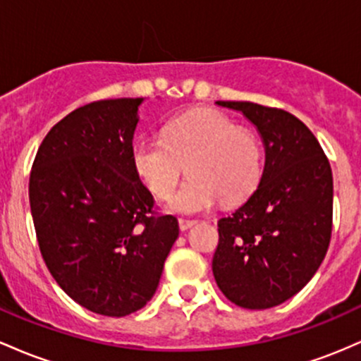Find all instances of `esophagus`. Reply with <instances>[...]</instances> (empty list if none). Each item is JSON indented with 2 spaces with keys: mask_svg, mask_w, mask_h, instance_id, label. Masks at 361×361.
Segmentation results:
<instances>
[{
  "mask_svg": "<svg viewBox=\"0 0 361 361\" xmlns=\"http://www.w3.org/2000/svg\"><path fill=\"white\" fill-rule=\"evenodd\" d=\"M192 225H196V220H191V218H179V226H180V230L191 228Z\"/></svg>",
  "mask_w": 361,
  "mask_h": 361,
  "instance_id": "obj_1",
  "label": "esophagus"
}]
</instances>
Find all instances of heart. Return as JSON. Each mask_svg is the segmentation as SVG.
Listing matches in <instances>:
<instances>
[{
    "label": "heart",
    "mask_w": 361,
    "mask_h": 361,
    "mask_svg": "<svg viewBox=\"0 0 361 361\" xmlns=\"http://www.w3.org/2000/svg\"><path fill=\"white\" fill-rule=\"evenodd\" d=\"M131 161L155 196H167L188 170L189 179L170 194L177 213H201L220 200L232 206L245 201L262 176V147L257 135L237 126L225 112L200 109L167 124L164 137L140 136L131 145Z\"/></svg>",
    "instance_id": "obj_1"
}]
</instances>
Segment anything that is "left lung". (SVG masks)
I'll list each match as a JSON object with an SVG mask.
<instances>
[{"label": "left lung", "instance_id": "obj_1", "mask_svg": "<svg viewBox=\"0 0 361 361\" xmlns=\"http://www.w3.org/2000/svg\"><path fill=\"white\" fill-rule=\"evenodd\" d=\"M216 104L256 124L266 165L252 196L218 220L213 274L235 305L271 309L298 293L326 257L333 232V172L317 137L290 112L252 102Z\"/></svg>", "mask_w": 361, "mask_h": 361}]
</instances>
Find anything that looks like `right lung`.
I'll return each mask as SVG.
<instances>
[{"instance_id": "right-lung-1", "label": "right lung", "mask_w": 361, "mask_h": 361, "mask_svg": "<svg viewBox=\"0 0 361 361\" xmlns=\"http://www.w3.org/2000/svg\"><path fill=\"white\" fill-rule=\"evenodd\" d=\"M143 99L82 105L40 143L28 197L39 249L68 297L107 317L152 300L179 237L131 161Z\"/></svg>"}]
</instances>
